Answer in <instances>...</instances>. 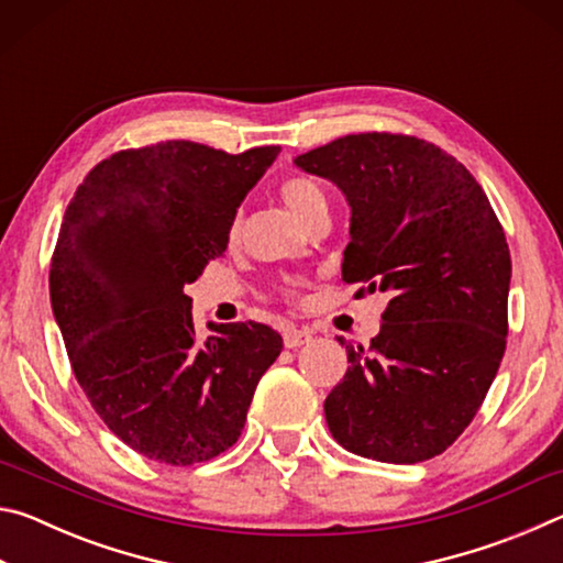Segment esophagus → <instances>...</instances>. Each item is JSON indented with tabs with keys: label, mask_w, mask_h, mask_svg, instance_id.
Wrapping results in <instances>:
<instances>
[{
	"label": "esophagus",
	"mask_w": 563,
	"mask_h": 563,
	"mask_svg": "<svg viewBox=\"0 0 563 563\" xmlns=\"http://www.w3.org/2000/svg\"><path fill=\"white\" fill-rule=\"evenodd\" d=\"M285 347H300V345H308V342L312 340V332L310 330H285Z\"/></svg>",
	"instance_id": "obj_1"
}]
</instances>
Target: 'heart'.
Listing matches in <instances>:
<instances>
[{
    "label": "heart",
    "mask_w": 563,
    "mask_h": 563,
    "mask_svg": "<svg viewBox=\"0 0 563 563\" xmlns=\"http://www.w3.org/2000/svg\"><path fill=\"white\" fill-rule=\"evenodd\" d=\"M280 201L290 208V213L295 218H300L305 223L308 218L318 211V208L328 206V198L322 194V188L318 184H312L310 178L302 176H290L285 178L280 188ZM238 233H241V216H233L231 225H228V241H235Z\"/></svg>",
    "instance_id": "1"
}]
</instances>
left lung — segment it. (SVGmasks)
<instances>
[{
    "instance_id": "obj_1",
    "label": "left lung",
    "mask_w": 563,
    "mask_h": 563,
    "mask_svg": "<svg viewBox=\"0 0 563 563\" xmlns=\"http://www.w3.org/2000/svg\"><path fill=\"white\" fill-rule=\"evenodd\" d=\"M350 206L342 280L389 295L383 328L347 350L325 399L332 437L389 464L442 454L487 397L507 347L509 245L454 156L397 133H352L292 161Z\"/></svg>"
}]
</instances>
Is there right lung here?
Listing matches in <instances>:
<instances>
[{
  "mask_svg": "<svg viewBox=\"0 0 563 563\" xmlns=\"http://www.w3.org/2000/svg\"><path fill=\"white\" fill-rule=\"evenodd\" d=\"M280 146L225 154L194 141L119 151L66 206L49 295L71 369L109 430L148 460L186 466L238 442L283 338L208 322L184 292L221 258L228 225Z\"/></svg>",
  "mask_w": 563,
  "mask_h": 563,
  "instance_id": "add662e5",
  "label": "right lung"
}]
</instances>
